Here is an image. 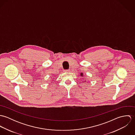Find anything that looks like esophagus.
I'll use <instances>...</instances> for the list:
<instances>
[{"label": "esophagus", "mask_w": 135, "mask_h": 135, "mask_svg": "<svg viewBox=\"0 0 135 135\" xmlns=\"http://www.w3.org/2000/svg\"><path fill=\"white\" fill-rule=\"evenodd\" d=\"M65 72H70V69H69V70H65Z\"/></svg>", "instance_id": "1"}]
</instances>
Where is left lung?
<instances>
[{
  "instance_id": "obj_1",
  "label": "left lung",
  "mask_w": 135,
  "mask_h": 135,
  "mask_svg": "<svg viewBox=\"0 0 135 135\" xmlns=\"http://www.w3.org/2000/svg\"><path fill=\"white\" fill-rule=\"evenodd\" d=\"M81 76H83V74H81Z\"/></svg>"
}]
</instances>
